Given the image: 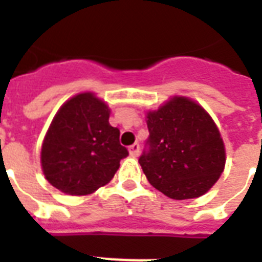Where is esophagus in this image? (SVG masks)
<instances>
[{
    "label": "esophagus",
    "mask_w": 262,
    "mask_h": 262,
    "mask_svg": "<svg viewBox=\"0 0 262 262\" xmlns=\"http://www.w3.org/2000/svg\"><path fill=\"white\" fill-rule=\"evenodd\" d=\"M129 152H130V156H139V154H140V144H137V143H135L133 144V145H130V147H129Z\"/></svg>",
    "instance_id": "34e87169"
}]
</instances>
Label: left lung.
<instances>
[{"label": "left lung", "mask_w": 262, "mask_h": 262, "mask_svg": "<svg viewBox=\"0 0 262 262\" xmlns=\"http://www.w3.org/2000/svg\"><path fill=\"white\" fill-rule=\"evenodd\" d=\"M139 163L148 182L174 200L200 197L223 172L226 151L215 122L190 99L172 98L147 115Z\"/></svg>", "instance_id": "left-lung-1"}]
</instances>
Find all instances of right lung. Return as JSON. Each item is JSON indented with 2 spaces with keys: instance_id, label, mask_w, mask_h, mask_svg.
Here are the masks:
<instances>
[{
  "instance_id": "right-lung-1",
  "label": "right lung",
  "mask_w": 262,
  "mask_h": 262,
  "mask_svg": "<svg viewBox=\"0 0 262 262\" xmlns=\"http://www.w3.org/2000/svg\"><path fill=\"white\" fill-rule=\"evenodd\" d=\"M110 110L95 95L80 94L55 114L42 145V168L54 187L72 195L90 194L113 179L129 155Z\"/></svg>"
}]
</instances>
